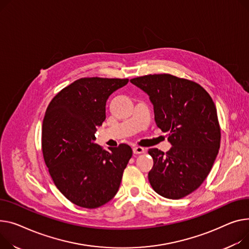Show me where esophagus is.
<instances>
[{
  "label": "esophagus",
  "mask_w": 249,
  "mask_h": 249,
  "mask_svg": "<svg viewBox=\"0 0 249 249\" xmlns=\"http://www.w3.org/2000/svg\"><path fill=\"white\" fill-rule=\"evenodd\" d=\"M145 152V149L143 147H140V146H136L133 148V153L134 154H142Z\"/></svg>",
  "instance_id": "34e87169"
}]
</instances>
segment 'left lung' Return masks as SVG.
Returning <instances> with one entry per match:
<instances>
[{
	"label": "left lung",
	"instance_id": "obj_1",
	"mask_svg": "<svg viewBox=\"0 0 249 249\" xmlns=\"http://www.w3.org/2000/svg\"><path fill=\"white\" fill-rule=\"evenodd\" d=\"M130 82L149 95L157 127L168 132L172 144L166 153L157 148L148 150L154 162L149 182L165 198H183L203 183L218 154L216 107L206 90L191 80L150 74Z\"/></svg>",
	"mask_w": 249,
	"mask_h": 249
}]
</instances>
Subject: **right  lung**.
<instances>
[{
	"label": "right lung",
	"mask_w": 249,
	"mask_h": 249,
	"mask_svg": "<svg viewBox=\"0 0 249 249\" xmlns=\"http://www.w3.org/2000/svg\"><path fill=\"white\" fill-rule=\"evenodd\" d=\"M129 79L81 78L50 102L42 126L43 157L53 182L72 203L97 208L117 193L132 156L127 144L109 148L94 143L96 127L106 118V101Z\"/></svg>",
	"instance_id": "add662e5"
}]
</instances>
